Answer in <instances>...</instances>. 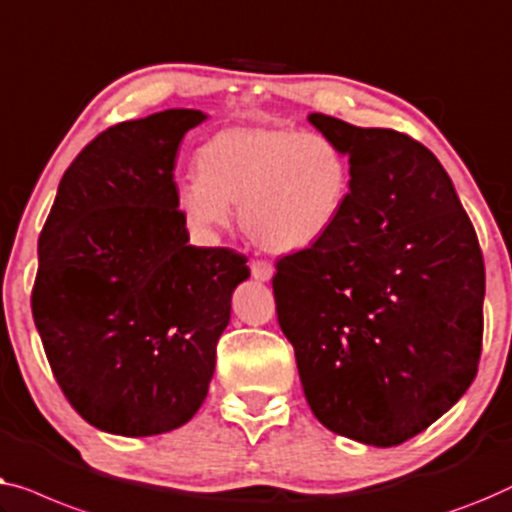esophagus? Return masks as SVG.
Returning <instances> with one entry per match:
<instances>
[{"label": "esophagus", "mask_w": 512, "mask_h": 512, "mask_svg": "<svg viewBox=\"0 0 512 512\" xmlns=\"http://www.w3.org/2000/svg\"><path fill=\"white\" fill-rule=\"evenodd\" d=\"M250 271H253L255 280L266 283V280H271L273 276V264L266 262V259H253V262H250Z\"/></svg>", "instance_id": "34e87169"}]
</instances>
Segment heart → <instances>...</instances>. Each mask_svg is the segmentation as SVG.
<instances>
[{
	"label": "heart",
	"instance_id": "obj_1",
	"mask_svg": "<svg viewBox=\"0 0 512 512\" xmlns=\"http://www.w3.org/2000/svg\"><path fill=\"white\" fill-rule=\"evenodd\" d=\"M350 155L322 132L241 125L213 134L197 153V176L178 185V208L204 232L225 227L229 206L269 253H299L327 239L348 206Z\"/></svg>",
	"mask_w": 512,
	"mask_h": 512
}]
</instances>
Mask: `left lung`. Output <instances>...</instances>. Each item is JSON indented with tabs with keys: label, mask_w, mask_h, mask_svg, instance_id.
Returning <instances> with one entry per match:
<instances>
[{
	"label": "left lung",
	"mask_w": 512,
	"mask_h": 512,
	"mask_svg": "<svg viewBox=\"0 0 512 512\" xmlns=\"http://www.w3.org/2000/svg\"><path fill=\"white\" fill-rule=\"evenodd\" d=\"M350 155L348 206L318 246L276 262L278 325L313 415L390 448L469 390L485 262L450 176L420 141L311 113Z\"/></svg>",
	"instance_id": "left-lung-1"
}]
</instances>
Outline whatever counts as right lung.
Instances as JSON below:
<instances>
[{
	"label": "right lung",
	"mask_w": 512,
	"mask_h": 512,
	"mask_svg": "<svg viewBox=\"0 0 512 512\" xmlns=\"http://www.w3.org/2000/svg\"><path fill=\"white\" fill-rule=\"evenodd\" d=\"M204 120L169 109L95 136L41 229L34 325L71 408L109 434H164L197 413L250 276L232 248L187 246L174 162Z\"/></svg>",
	"instance_id": "right-lung-1"
}]
</instances>
